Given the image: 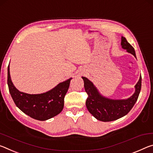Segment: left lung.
<instances>
[{
    "label": "left lung",
    "instance_id": "obj_1",
    "mask_svg": "<svg viewBox=\"0 0 153 153\" xmlns=\"http://www.w3.org/2000/svg\"><path fill=\"white\" fill-rule=\"evenodd\" d=\"M121 47L126 49L136 58L134 47L126 39L121 36ZM84 81L85 90L88 95L86 100V106L89 112L96 119L104 122L112 121L126 116L131 111L138 98L142 86V76L135 85V92L127 99L113 100L103 96L93 82L85 76H82Z\"/></svg>",
    "mask_w": 153,
    "mask_h": 153
}]
</instances>
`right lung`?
I'll use <instances>...</instances> for the list:
<instances>
[{
  "label": "right lung",
  "mask_w": 153,
  "mask_h": 153,
  "mask_svg": "<svg viewBox=\"0 0 153 153\" xmlns=\"http://www.w3.org/2000/svg\"><path fill=\"white\" fill-rule=\"evenodd\" d=\"M72 79L60 82L45 93L29 94L16 89L10 76L9 65L7 70V84L15 104L24 113L39 121H46L62 112L65 95L69 88Z\"/></svg>",
  "instance_id": "obj_1"
}]
</instances>
